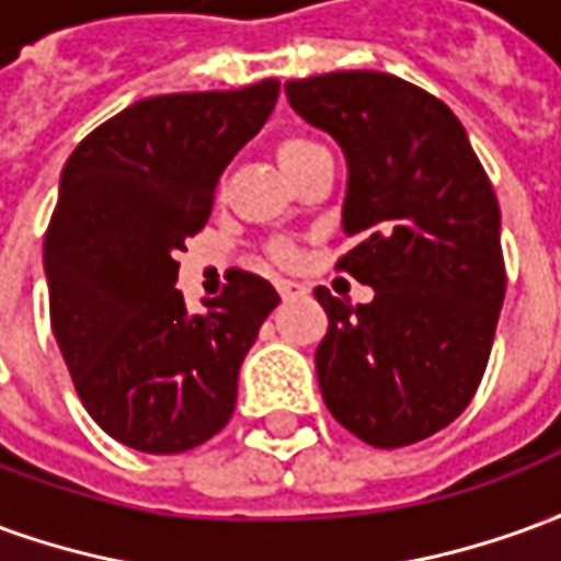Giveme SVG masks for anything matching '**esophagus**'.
<instances>
[{"label":"esophagus","mask_w":561,"mask_h":561,"mask_svg":"<svg viewBox=\"0 0 561 561\" xmlns=\"http://www.w3.org/2000/svg\"><path fill=\"white\" fill-rule=\"evenodd\" d=\"M276 291L282 294V300H291L297 294H304V285L291 279H276Z\"/></svg>","instance_id":"esophagus-1"}]
</instances>
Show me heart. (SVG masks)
Here are the masks:
<instances>
[{
  "mask_svg": "<svg viewBox=\"0 0 561 561\" xmlns=\"http://www.w3.org/2000/svg\"><path fill=\"white\" fill-rule=\"evenodd\" d=\"M312 149H318V144H312V140H306V138H285L276 147V159H279V164L285 168V164H291V161H297L300 156H306V152H312ZM276 257L279 261H288L291 257V249H276Z\"/></svg>",
  "mask_w": 561,
  "mask_h": 561,
  "instance_id": "obj_1",
  "label": "heart"
}]
</instances>
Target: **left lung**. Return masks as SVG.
Wrapping results in <instances>:
<instances>
[{
	"label": "left lung",
	"mask_w": 561,
	"mask_h": 561,
	"mask_svg": "<svg viewBox=\"0 0 561 561\" xmlns=\"http://www.w3.org/2000/svg\"><path fill=\"white\" fill-rule=\"evenodd\" d=\"M285 95L348 164L340 270L376 297L316 288L328 336L316 352L330 414L373 447L414 445L462 414L505 300L502 216L454 111L381 71L288 80Z\"/></svg>",
	"instance_id": "left-lung-1"
}]
</instances>
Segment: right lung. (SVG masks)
<instances>
[{
	"mask_svg": "<svg viewBox=\"0 0 561 561\" xmlns=\"http://www.w3.org/2000/svg\"><path fill=\"white\" fill-rule=\"evenodd\" d=\"M276 99L279 80L144 99L62 168L44 237L56 345L92 421L135 450L183 454L231 421L240 364L279 304L243 270L197 316L176 291V252Z\"/></svg>",
	"mask_w": 561,
	"mask_h": 561,
	"instance_id": "add662e5",
	"label": "right lung"
}]
</instances>
